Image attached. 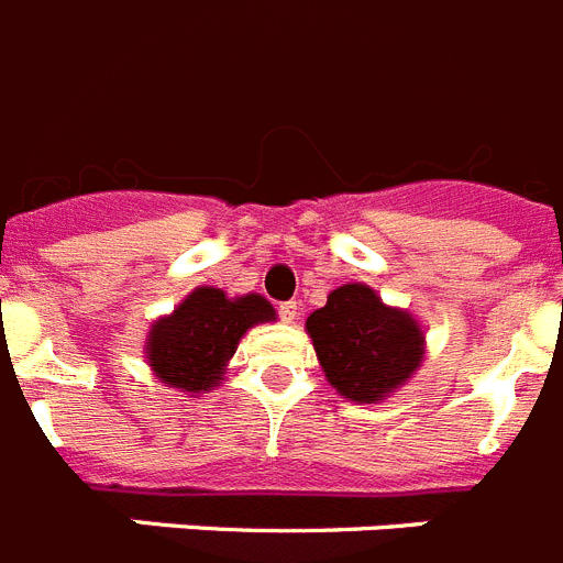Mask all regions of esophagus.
<instances>
[{"instance_id":"obj_1","label":"esophagus","mask_w":563,"mask_h":563,"mask_svg":"<svg viewBox=\"0 0 563 563\" xmlns=\"http://www.w3.org/2000/svg\"><path fill=\"white\" fill-rule=\"evenodd\" d=\"M280 320L283 322H295L297 314H300V309H297V302L295 300H288V302H280Z\"/></svg>"}]
</instances>
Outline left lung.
<instances>
[{
	"instance_id": "left-lung-1",
	"label": "left lung",
	"mask_w": 563,
	"mask_h": 563,
	"mask_svg": "<svg viewBox=\"0 0 563 563\" xmlns=\"http://www.w3.org/2000/svg\"><path fill=\"white\" fill-rule=\"evenodd\" d=\"M317 360L336 394L351 402H379L405 385L424 356L419 322L390 309L365 283L334 288L306 320Z\"/></svg>"
}]
</instances>
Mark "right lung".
<instances>
[{
    "instance_id": "obj_1",
    "label": "right lung",
    "mask_w": 563,
    "mask_h": 563,
    "mask_svg": "<svg viewBox=\"0 0 563 563\" xmlns=\"http://www.w3.org/2000/svg\"><path fill=\"white\" fill-rule=\"evenodd\" d=\"M277 320L261 295L227 297L221 288L200 286L169 317L153 322L146 360L169 388L212 390L221 383L241 336L257 322Z\"/></svg>"
}]
</instances>
